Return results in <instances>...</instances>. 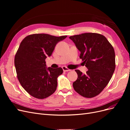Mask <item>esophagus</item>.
<instances>
[{
	"label": "esophagus",
	"mask_w": 130,
	"mask_h": 130,
	"mask_svg": "<svg viewBox=\"0 0 130 130\" xmlns=\"http://www.w3.org/2000/svg\"><path fill=\"white\" fill-rule=\"evenodd\" d=\"M62 69L63 70V72H69L70 71V69H68L67 67H66V66L62 67Z\"/></svg>",
	"instance_id": "obj_1"
}]
</instances>
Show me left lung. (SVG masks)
<instances>
[{
    "label": "left lung",
    "instance_id": "left-lung-1",
    "mask_svg": "<svg viewBox=\"0 0 130 130\" xmlns=\"http://www.w3.org/2000/svg\"><path fill=\"white\" fill-rule=\"evenodd\" d=\"M69 38L81 52L80 58L88 69L86 74L75 70L78 77L73 88L82 96L93 98L103 91L115 72V50L107 38L99 34L85 33Z\"/></svg>",
    "mask_w": 130,
    "mask_h": 130
}]
</instances>
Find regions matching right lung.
Segmentation results:
<instances>
[{
    "instance_id": "1",
    "label": "right lung",
    "mask_w": 130,
    "mask_h": 130,
    "mask_svg": "<svg viewBox=\"0 0 130 130\" xmlns=\"http://www.w3.org/2000/svg\"><path fill=\"white\" fill-rule=\"evenodd\" d=\"M67 37L32 34L21 43L15 55L14 66L19 82L31 96L42 99L55 92L57 77L63 69L47 68L45 60L52 55L57 43Z\"/></svg>"
}]
</instances>
